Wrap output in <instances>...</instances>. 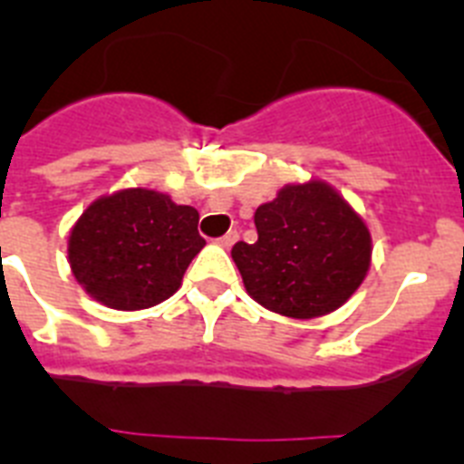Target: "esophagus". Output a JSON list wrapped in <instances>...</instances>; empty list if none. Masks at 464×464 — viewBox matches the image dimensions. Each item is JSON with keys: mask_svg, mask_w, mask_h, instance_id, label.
I'll use <instances>...</instances> for the list:
<instances>
[{"mask_svg": "<svg viewBox=\"0 0 464 464\" xmlns=\"http://www.w3.org/2000/svg\"><path fill=\"white\" fill-rule=\"evenodd\" d=\"M239 239V232H237V229H229L227 235H223L218 239V244L223 246V248H229V246H235V241Z\"/></svg>", "mask_w": 464, "mask_h": 464, "instance_id": "esophagus-1", "label": "esophagus"}]
</instances>
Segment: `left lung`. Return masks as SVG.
<instances>
[{
    "mask_svg": "<svg viewBox=\"0 0 464 464\" xmlns=\"http://www.w3.org/2000/svg\"><path fill=\"white\" fill-rule=\"evenodd\" d=\"M256 227L257 241H237L232 257L248 295L276 314H330L370 269V229L323 181L283 188L257 207Z\"/></svg>",
    "mask_w": 464,
    "mask_h": 464,
    "instance_id": "obj_1",
    "label": "left lung"
}]
</instances>
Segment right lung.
<instances>
[{
  "label": "right lung",
  "instance_id": "add662e5",
  "mask_svg": "<svg viewBox=\"0 0 464 464\" xmlns=\"http://www.w3.org/2000/svg\"><path fill=\"white\" fill-rule=\"evenodd\" d=\"M199 213L167 195L130 188L90 204L69 235V265L97 302L121 311L149 309L179 290L207 241Z\"/></svg>",
  "mask_w": 464,
  "mask_h": 464
}]
</instances>
